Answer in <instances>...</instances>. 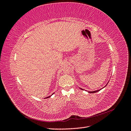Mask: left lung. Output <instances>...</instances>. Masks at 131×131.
<instances>
[{"label": "left lung", "instance_id": "8db88e82", "mask_svg": "<svg viewBox=\"0 0 131 131\" xmlns=\"http://www.w3.org/2000/svg\"><path fill=\"white\" fill-rule=\"evenodd\" d=\"M108 83H107V84L105 85V86H106L107 85H108ZM80 89H81L82 90H83V89H81V88H80ZM100 91V90H97V91H90V92H88L89 93H96V92H97L98 91Z\"/></svg>", "mask_w": 131, "mask_h": 131}]
</instances>
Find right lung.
I'll use <instances>...</instances> for the list:
<instances>
[{
    "instance_id": "1",
    "label": "right lung",
    "mask_w": 131,
    "mask_h": 131,
    "mask_svg": "<svg viewBox=\"0 0 131 131\" xmlns=\"http://www.w3.org/2000/svg\"><path fill=\"white\" fill-rule=\"evenodd\" d=\"M51 97V96H49V97H47V98H49V97Z\"/></svg>"
}]
</instances>
